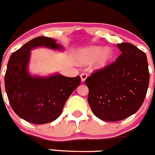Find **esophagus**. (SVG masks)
Segmentation results:
<instances>
[{
    "label": "esophagus",
    "instance_id": "esophagus-1",
    "mask_svg": "<svg viewBox=\"0 0 155 155\" xmlns=\"http://www.w3.org/2000/svg\"><path fill=\"white\" fill-rule=\"evenodd\" d=\"M87 74L85 73H83L81 74V81L84 82L85 81V80L87 79Z\"/></svg>",
    "mask_w": 155,
    "mask_h": 155
}]
</instances>
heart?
I'll list each match as a JSON object with an SVG mask.
<instances>
[{
	"label": "heart",
	"mask_w": 155,
	"mask_h": 155,
	"mask_svg": "<svg viewBox=\"0 0 155 155\" xmlns=\"http://www.w3.org/2000/svg\"><path fill=\"white\" fill-rule=\"evenodd\" d=\"M113 58V51L111 48H104L98 45H90L77 49L75 60L81 65L91 64L93 71H102L105 69Z\"/></svg>",
	"instance_id": "obj_1"
}]
</instances>
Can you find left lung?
Listing matches in <instances>:
<instances>
[{"instance_id":"1","label":"left lung","mask_w":155,"mask_h":155,"mask_svg":"<svg viewBox=\"0 0 155 155\" xmlns=\"http://www.w3.org/2000/svg\"><path fill=\"white\" fill-rule=\"evenodd\" d=\"M117 47L121 54L116 61L85 81L91 110L107 122L123 120L136 113L149 84L145 53L128 42L117 44Z\"/></svg>"}]
</instances>
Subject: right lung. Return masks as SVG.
I'll return each mask as SVG.
<instances>
[{
    "mask_svg": "<svg viewBox=\"0 0 155 155\" xmlns=\"http://www.w3.org/2000/svg\"><path fill=\"white\" fill-rule=\"evenodd\" d=\"M36 48L64 51V47L54 39H32L10 55L4 84L16 114L29 123L45 124L59 117L68 98L80 85L81 78H68L59 73L32 74L29 71L31 51Z\"/></svg>",
    "mask_w": 155,
    "mask_h": 155,
    "instance_id": "obj_1",
    "label": "right lung"
}]
</instances>
